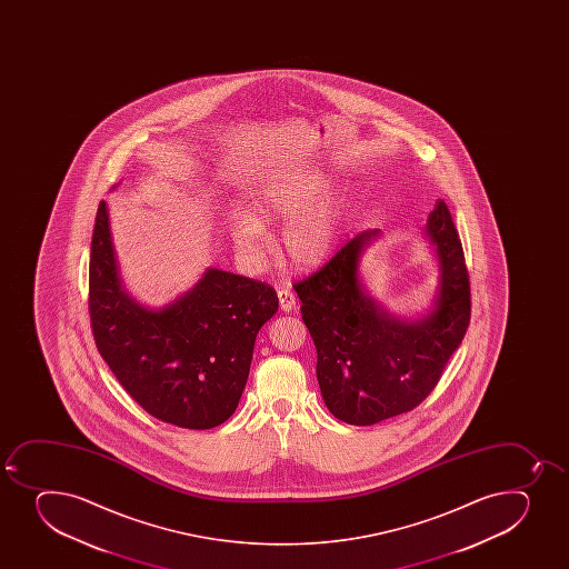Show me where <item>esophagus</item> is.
I'll return each mask as SVG.
<instances>
[{
	"label": "esophagus",
	"instance_id": "esophagus-1",
	"mask_svg": "<svg viewBox=\"0 0 569 569\" xmlns=\"http://www.w3.org/2000/svg\"><path fill=\"white\" fill-rule=\"evenodd\" d=\"M278 300H280L281 311H286V313L293 311L295 306H297V299H295V293L291 289H280L278 291Z\"/></svg>",
	"mask_w": 569,
	"mask_h": 569
}]
</instances>
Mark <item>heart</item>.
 <instances>
[{"instance_id": "1", "label": "heart", "mask_w": 569, "mask_h": 569, "mask_svg": "<svg viewBox=\"0 0 569 569\" xmlns=\"http://www.w3.org/2000/svg\"><path fill=\"white\" fill-rule=\"evenodd\" d=\"M332 176L325 170L300 169L270 181L253 198V211H236L230 236L237 256L248 267H259L267 258L270 236L263 222L283 226L281 250L300 269L325 263L343 233L345 202L332 192Z\"/></svg>"}]
</instances>
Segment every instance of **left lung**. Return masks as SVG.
Wrapping results in <instances>:
<instances>
[{"label":"left lung","mask_w":569,"mask_h":569,"mask_svg":"<svg viewBox=\"0 0 569 569\" xmlns=\"http://www.w3.org/2000/svg\"><path fill=\"white\" fill-rule=\"evenodd\" d=\"M425 237L438 259L432 305L397 316L367 291L361 259L382 231H361L319 272L295 283L317 349L322 399L339 421L367 427L400 416L427 399L471 316L466 259L449 209L436 203Z\"/></svg>","instance_id":"8db88e82"}]
</instances>
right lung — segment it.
<instances>
[{"mask_svg":"<svg viewBox=\"0 0 569 569\" xmlns=\"http://www.w3.org/2000/svg\"><path fill=\"white\" fill-rule=\"evenodd\" d=\"M89 310L98 350L122 388L150 416L206 430L236 411L278 297L267 283L209 267L163 308L141 305L120 274L102 202L90 242Z\"/></svg>","mask_w":569,"mask_h":569,"instance_id":"1","label":"right lung"}]
</instances>
